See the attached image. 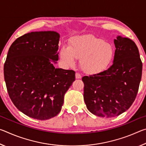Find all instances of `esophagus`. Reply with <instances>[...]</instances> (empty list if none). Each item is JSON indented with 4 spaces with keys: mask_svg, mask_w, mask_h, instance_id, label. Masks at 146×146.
Instances as JSON below:
<instances>
[{
    "mask_svg": "<svg viewBox=\"0 0 146 146\" xmlns=\"http://www.w3.org/2000/svg\"><path fill=\"white\" fill-rule=\"evenodd\" d=\"M75 78H82V76H81L80 74H79L78 73H75Z\"/></svg>",
    "mask_w": 146,
    "mask_h": 146,
    "instance_id": "34e87169",
    "label": "esophagus"
}]
</instances>
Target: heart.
<instances>
[{"label":"heart","instance_id":"1","mask_svg":"<svg viewBox=\"0 0 146 146\" xmlns=\"http://www.w3.org/2000/svg\"><path fill=\"white\" fill-rule=\"evenodd\" d=\"M114 55L111 44L92 35L73 36L69 41L68 46H62L59 50V57L64 66H73L75 58H80L81 69L90 74L107 70Z\"/></svg>","mask_w":146,"mask_h":146}]
</instances>
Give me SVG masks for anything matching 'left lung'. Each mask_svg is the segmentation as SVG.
Returning <instances> with one entry per match:
<instances>
[{"label":"left lung","mask_w":146,"mask_h":146,"mask_svg":"<svg viewBox=\"0 0 146 146\" xmlns=\"http://www.w3.org/2000/svg\"><path fill=\"white\" fill-rule=\"evenodd\" d=\"M114 44L111 66L82 78L86 107L98 117H114L127 110L135 100L141 80L142 63L135 43L118 36Z\"/></svg>","instance_id":"8db88e82"}]
</instances>
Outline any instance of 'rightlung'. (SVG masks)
<instances>
[{
	"label": "right lung",
	"instance_id": "right-lung-1",
	"mask_svg": "<svg viewBox=\"0 0 146 146\" xmlns=\"http://www.w3.org/2000/svg\"><path fill=\"white\" fill-rule=\"evenodd\" d=\"M60 35L35 31L20 36L9 49L4 66L7 90L13 104L35 119L48 120L60 113L75 72L55 68Z\"/></svg>",
	"mask_w": 146,
	"mask_h": 146
}]
</instances>
